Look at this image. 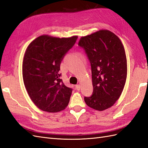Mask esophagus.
<instances>
[{"instance_id": "esophagus-1", "label": "esophagus", "mask_w": 148, "mask_h": 148, "mask_svg": "<svg viewBox=\"0 0 148 148\" xmlns=\"http://www.w3.org/2000/svg\"><path fill=\"white\" fill-rule=\"evenodd\" d=\"M75 88H76V89H77V90L79 91L80 88H81V86H80L79 84H77V85H76V86H75Z\"/></svg>"}]
</instances>
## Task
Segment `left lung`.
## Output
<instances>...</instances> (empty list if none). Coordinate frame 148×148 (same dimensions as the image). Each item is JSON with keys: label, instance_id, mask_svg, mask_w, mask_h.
<instances>
[{"label": "left lung", "instance_id": "1", "mask_svg": "<svg viewBox=\"0 0 148 148\" xmlns=\"http://www.w3.org/2000/svg\"><path fill=\"white\" fill-rule=\"evenodd\" d=\"M91 63L92 95L84 97L91 108L102 111L110 108L122 94L127 76V62L123 44L117 36L107 29L80 38Z\"/></svg>", "mask_w": 148, "mask_h": 148}]
</instances>
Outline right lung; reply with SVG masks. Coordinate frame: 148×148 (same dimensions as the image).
<instances>
[{"instance_id":"right-lung-1","label":"right lung","mask_w":148,"mask_h":148,"mask_svg":"<svg viewBox=\"0 0 148 148\" xmlns=\"http://www.w3.org/2000/svg\"><path fill=\"white\" fill-rule=\"evenodd\" d=\"M77 38L42 35L26 49L22 65L24 84L31 99L43 111L58 112L69 104L72 89L60 79V65Z\"/></svg>"}]
</instances>
